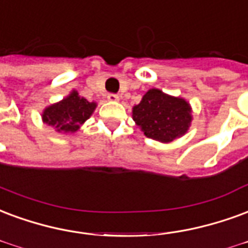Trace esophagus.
I'll return each instance as SVG.
<instances>
[{
	"label": "esophagus",
	"instance_id": "1",
	"mask_svg": "<svg viewBox=\"0 0 248 248\" xmlns=\"http://www.w3.org/2000/svg\"><path fill=\"white\" fill-rule=\"evenodd\" d=\"M108 100L111 101V102H117V101H119V96L118 94H114V93H109L108 94Z\"/></svg>",
	"mask_w": 248,
	"mask_h": 248
}]
</instances>
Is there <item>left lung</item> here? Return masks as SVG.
I'll list each match as a JSON object with an SVG mask.
<instances>
[{
  "label": "left lung",
  "mask_w": 248,
  "mask_h": 248,
  "mask_svg": "<svg viewBox=\"0 0 248 248\" xmlns=\"http://www.w3.org/2000/svg\"><path fill=\"white\" fill-rule=\"evenodd\" d=\"M133 119L147 138L170 143L183 137L192 122V108L180 97L150 89L133 108Z\"/></svg>",
  "instance_id": "8db88e82"
}]
</instances>
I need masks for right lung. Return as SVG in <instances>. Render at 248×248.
Masks as SVG:
<instances>
[{"label":"right lung","instance_id":"add662e5","mask_svg":"<svg viewBox=\"0 0 248 248\" xmlns=\"http://www.w3.org/2000/svg\"><path fill=\"white\" fill-rule=\"evenodd\" d=\"M96 102L78 96V91L56 104L47 106L42 114L43 122L55 127L58 133H76L96 109Z\"/></svg>","mask_w":248,"mask_h":248}]
</instances>
